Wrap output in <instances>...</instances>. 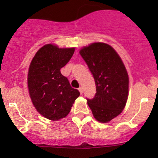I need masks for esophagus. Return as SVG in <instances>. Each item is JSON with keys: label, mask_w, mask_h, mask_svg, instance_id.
<instances>
[{"label": "esophagus", "mask_w": 158, "mask_h": 158, "mask_svg": "<svg viewBox=\"0 0 158 158\" xmlns=\"http://www.w3.org/2000/svg\"><path fill=\"white\" fill-rule=\"evenodd\" d=\"M79 92H80L81 95H82V92H83V91H82V87H79Z\"/></svg>", "instance_id": "34e87169"}]
</instances>
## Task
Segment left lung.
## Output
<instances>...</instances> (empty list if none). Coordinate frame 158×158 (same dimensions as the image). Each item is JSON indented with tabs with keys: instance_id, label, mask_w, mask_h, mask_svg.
I'll use <instances>...</instances> for the list:
<instances>
[{
	"instance_id": "1",
	"label": "left lung",
	"mask_w": 158,
	"mask_h": 158,
	"mask_svg": "<svg viewBox=\"0 0 158 158\" xmlns=\"http://www.w3.org/2000/svg\"><path fill=\"white\" fill-rule=\"evenodd\" d=\"M79 53L95 79L96 93L87 102L97 121L106 123L117 117L126 105L128 75L122 59L111 46L94 43Z\"/></svg>"
}]
</instances>
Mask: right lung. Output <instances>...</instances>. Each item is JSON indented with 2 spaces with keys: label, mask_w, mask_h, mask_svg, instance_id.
I'll use <instances>...</instances> for the list:
<instances>
[{
  "label": "right lung",
  "mask_w": 158,
  "mask_h": 158,
  "mask_svg": "<svg viewBox=\"0 0 158 158\" xmlns=\"http://www.w3.org/2000/svg\"><path fill=\"white\" fill-rule=\"evenodd\" d=\"M74 51L75 48L47 44L36 52L30 63L27 76L30 98L38 112L49 120L66 117L80 95L60 73Z\"/></svg>",
  "instance_id": "obj_1"
}]
</instances>
